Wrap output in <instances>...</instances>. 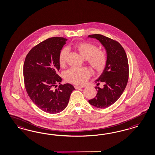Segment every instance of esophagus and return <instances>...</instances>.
Masks as SVG:
<instances>
[{
    "label": "esophagus",
    "mask_w": 155,
    "mask_h": 155,
    "mask_svg": "<svg viewBox=\"0 0 155 155\" xmlns=\"http://www.w3.org/2000/svg\"><path fill=\"white\" fill-rule=\"evenodd\" d=\"M74 88H75V89H82L83 87H80V86H74Z\"/></svg>",
    "instance_id": "esophagus-1"
}]
</instances>
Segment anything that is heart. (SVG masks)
Returning a JSON list of instances; mask_svg holds the SVG:
<instances>
[{
  "label": "heart",
  "instance_id": "obj_1",
  "mask_svg": "<svg viewBox=\"0 0 155 155\" xmlns=\"http://www.w3.org/2000/svg\"><path fill=\"white\" fill-rule=\"evenodd\" d=\"M74 47L81 55L85 58L94 71L101 72L107 64V57L106 52L98 49V47L89 42H81L74 44ZM68 49L64 48L58 56V61L61 66L65 65ZM90 71L86 68H71L66 71L64 78L68 82L75 84H84L90 75Z\"/></svg>",
  "mask_w": 155,
  "mask_h": 155
}]
</instances>
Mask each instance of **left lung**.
Returning a JSON list of instances; mask_svg holds the SVG:
<instances>
[{
    "label": "left lung",
    "mask_w": 155,
    "mask_h": 155,
    "mask_svg": "<svg viewBox=\"0 0 155 155\" xmlns=\"http://www.w3.org/2000/svg\"><path fill=\"white\" fill-rule=\"evenodd\" d=\"M99 41L107 53V64L102 74L95 82H100L103 88L95 87L98 91L96 97L89 100L92 106L99 108L108 107L120 98L128 80V62L124 49L119 42L102 35H89Z\"/></svg>",
    "instance_id": "left-lung-1"
}]
</instances>
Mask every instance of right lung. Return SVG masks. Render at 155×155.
I'll use <instances>...</instances> for the list:
<instances>
[{"label":"right lung","instance_id":"1","mask_svg":"<svg viewBox=\"0 0 155 155\" xmlns=\"http://www.w3.org/2000/svg\"><path fill=\"white\" fill-rule=\"evenodd\" d=\"M68 39L49 38L29 52L23 66L24 81L28 96L38 107L49 114L60 113L66 107L72 91L70 84H60L62 78L58 56Z\"/></svg>","mask_w":155,"mask_h":155}]
</instances>
